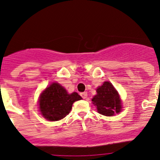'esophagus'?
I'll list each match as a JSON object with an SVG mask.
<instances>
[{"label": "esophagus", "mask_w": 160, "mask_h": 160, "mask_svg": "<svg viewBox=\"0 0 160 160\" xmlns=\"http://www.w3.org/2000/svg\"><path fill=\"white\" fill-rule=\"evenodd\" d=\"M80 95L82 96V98L83 99H86L87 98V92H82L80 94Z\"/></svg>", "instance_id": "34e87169"}]
</instances>
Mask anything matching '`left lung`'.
Here are the masks:
<instances>
[{
    "instance_id": "1",
    "label": "left lung",
    "mask_w": 160,
    "mask_h": 160,
    "mask_svg": "<svg viewBox=\"0 0 160 160\" xmlns=\"http://www.w3.org/2000/svg\"><path fill=\"white\" fill-rule=\"evenodd\" d=\"M97 94L92 98L99 114L105 116H113L122 110V102L119 94L110 82H104L101 87L96 89Z\"/></svg>"
}]
</instances>
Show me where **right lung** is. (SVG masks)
I'll return each instance as SVG.
<instances>
[{
  "mask_svg": "<svg viewBox=\"0 0 160 160\" xmlns=\"http://www.w3.org/2000/svg\"><path fill=\"white\" fill-rule=\"evenodd\" d=\"M81 99L78 93L68 94L62 86L53 82L41 94L38 103L44 118L49 121H58L69 114L74 102Z\"/></svg>",
  "mask_w": 160,
  "mask_h": 160,
  "instance_id": "right-lung-1",
  "label": "right lung"
}]
</instances>
